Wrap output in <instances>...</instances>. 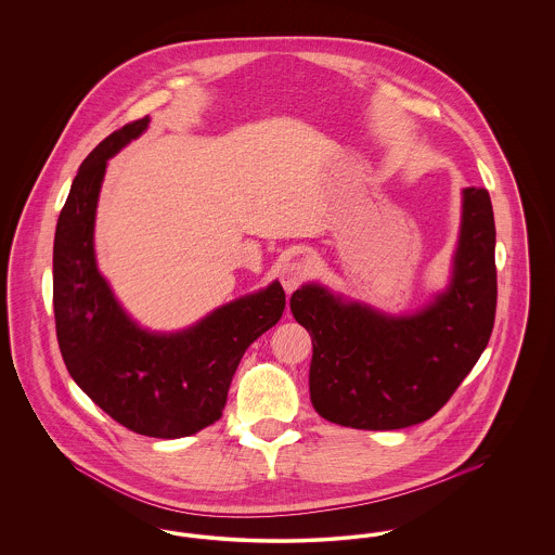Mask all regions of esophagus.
Returning <instances> with one entry per match:
<instances>
[{
  "label": "esophagus",
  "mask_w": 555,
  "mask_h": 555,
  "mask_svg": "<svg viewBox=\"0 0 555 555\" xmlns=\"http://www.w3.org/2000/svg\"><path fill=\"white\" fill-rule=\"evenodd\" d=\"M308 276V266L304 262H289L281 268V283L287 293L297 289Z\"/></svg>",
  "instance_id": "obj_1"
}]
</instances>
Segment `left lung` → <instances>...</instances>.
Masks as SVG:
<instances>
[{"label":"left lung","mask_w":555,"mask_h":555,"mask_svg":"<svg viewBox=\"0 0 555 555\" xmlns=\"http://www.w3.org/2000/svg\"><path fill=\"white\" fill-rule=\"evenodd\" d=\"M498 304L495 220L487 189L462 191L448 287L387 314L320 283L291 295L312 337L310 399L328 423L396 430L435 416L489 344Z\"/></svg>","instance_id":"obj_1"}]
</instances>
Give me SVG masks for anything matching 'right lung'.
<instances>
[{
    "label": "right lung",
    "instance_id": "add662e5",
    "mask_svg": "<svg viewBox=\"0 0 555 555\" xmlns=\"http://www.w3.org/2000/svg\"><path fill=\"white\" fill-rule=\"evenodd\" d=\"M150 127L125 125L82 159L53 238V314L64 364L107 416L132 433L179 439L222 416L245 349L285 310L279 281L238 297L177 333L139 326L95 258V214L107 159Z\"/></svg>",
    "mask_w": 555,
    "mask_h": 555
}]
</instances>
